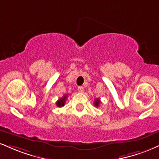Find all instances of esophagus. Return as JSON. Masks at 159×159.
I'll return each instance as SVG.
<instances>
[{
	"instance_id": "1",
	"label": "esophagus",
	"mask_w": 159,
	"mask_h": 159,
	"mask_svg": "<svg viewBox=\"0 0 159 159\" xmlns=\"http://www.w3.org/2000/svg\"><path fill=\"white\" fill-rule=\"evenodd\" d=\"M77 90H78V91L80 92V93H83V92L84 91V88L83 87V86H79Z\"/></svg>"
}]
</instances>
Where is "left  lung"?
<instances>
[{
	"label": "left lung",
	"mask_w": 159,
	"mask_h": 159,
	"mask_svg": "<svg viewBox=\"0 0 159 159\" xmlns=\"http://www.w3.org/2000/svg\"><path fill=\"white\" fill-rule=\"evenodd\" d=\"M101 102H100V100H99V99H96L95 100H94V105L96 107H98L99 106V103H100Z\"/></svg>",
	"instance_id": "left-lung-1"
}]
</instances>
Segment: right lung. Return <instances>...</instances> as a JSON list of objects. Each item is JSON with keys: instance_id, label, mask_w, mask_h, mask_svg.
<instances>
[{"instance_id": "1", "label": "right lung", "mask_w": 159, "mask_h": 159, "mask_svg": "<svg viewBox=\"0 0 159 159\" xmlns=\"http://www.w3.org/2000/svg\"><path fill=\"white\" fill-rule=\"evenodd\" d=\"M66 99H67V95H64L63 97H62V98H60V99H59L58 101L56 102L57 106L60 107L64 106Z\"/></svg>"}]
</instances>
